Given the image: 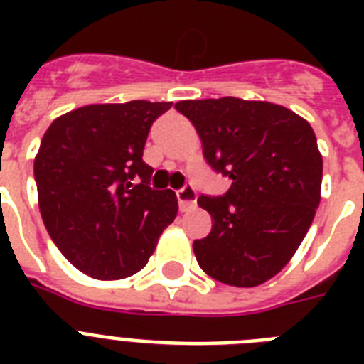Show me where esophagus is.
<instances>
[{
    "label": "esophagus",
    "mask_w": 364,
    "mask_h": 364,
    "mask_svg": "<svg viewBox=\"0 0 364 364\" xmlns=\"http://www.w3.org/2000/svg\"><path fill=\"white\" fill-rule=\"evenodd\" d=\"M177 202L181 211H191L196 208V191L191 185L183 187L181 191H177Z\"/></svg>",
    "instance_id": "34e87169"
}]
</instances>
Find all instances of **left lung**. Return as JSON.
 I'll list each match as a JSON object with an SVG mask.
<instances>
[{
    "instance_id": "obj_1",
    "label": "left lung",
    "mask_w": 364,
    "mask_h": 364,
    "mask_svg": "<svg viewBox=\"0 0 364 364\" xmlns=\"http://www.w3.org/2000/svg\"><path fill=\"white\" fill-rule=\"evenodd\" d=\"M176 109L202 139L205 160L232 179L200 196L213 227L193 243L200 268L234 287H257L293 259L321 200L323 156L310 122L287 107L242 98L183 100Z\"/></svg>"
}]
</instances>
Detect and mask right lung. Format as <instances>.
Wrapping results in <instances>:
<instances>
[{"label":"right lung","instance_id":"add662e5","mask_svg":"<svg viewBox=\"0 0 364 364\" xmlns=\"http://www.w3.org/2000/svg\"><path fill=\"white\" fill-rule=\"evenodd\" d=\"M171 102L92 104L54 119L37 151V202L48 236L94 279H122L147 264L177 215L173 191H153L143 147Z\"/></svg>","mask_w":364,"mask_h":364}]
</instances>
